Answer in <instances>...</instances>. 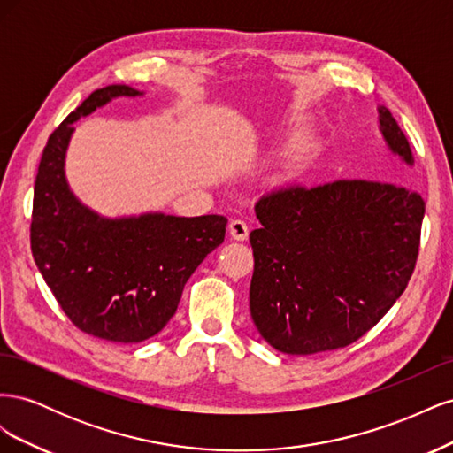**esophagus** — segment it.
Segmentation results:
<instances>
[{
    "mask_svg": "<svg viewBox=\"0 0 453 453\" xmlns=\"http://www.w3.org/2000/svg\"><path fill=\"white\" fill-rule=\"evenodd\" d=\"M228 232H230V236L234 238V240L243 242V240H248L250 226H248V223L243 221V219H232L230 225H228Z\"/></svg>",
    "mask_w": 453,
    "mask_h": 453,
    "instance_id": "1",
    "label": "esophagus"
}]
</instances>
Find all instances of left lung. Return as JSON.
<instances>
[{
	"mask_svg": "<svg viewBox=\"0 0 453 453\" xmlns=\"http://www.w3.org/2000/svg\"><path fill=\"white\" fill-rule=\"evenodd\" d=\"M388 149L414 166L412 149L378 105ZM251 318L272 348L311 355L349 346L396 303L419 251L423 198L403 185L342 180L278 188L255 205Z\"/></svg>",
	"mask_w": 453,
	"mask_h": 453,
	"instance_id": "8db88e82",
	"label": "left lung"
}]
</instances>
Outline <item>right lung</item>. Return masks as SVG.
Instances as JSON below:
<instances>
[{
	"label": "right lung",
	"mask_w": 453,
	"mask_h": 453,
	"mask_svg": "<svg viewBox=\"0 0 453 453\" xmlns=\"http://www.w3.org/2000/svg\"><path fill=\"white\" fill-rule=\"evenodd\" d=\"M128 85L94 90L50 134L34 188L32 253L58 304L81 331L138 344L173 318L183 287L223 243L226 217H177L149 211L104 217L81 202L65 177V155L81 117L120 96Z\"/></svg>",
	"instance_id": "obj_1"
}]
</instances>
